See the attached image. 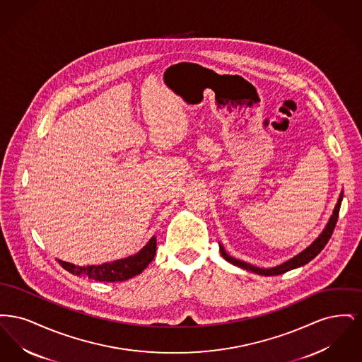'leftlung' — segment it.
I'll list each match as a JSON object with an SVG mask.
<instances>
[{
  "label": "left lung",
  "instance_id": "left-lung-1",
  "mask_svg": "<svg viewBox=\"0 0 362 362\" xmlns=\"http://www.w3.org/2000/svg\"><path fill=\"white\" fill-rule=\"evenodd\" d=\"M342 198H344V192L341 191L339 198H338V202H337V205L334 207L332 214H331L327 224L325 226V229L322 230V233H320L315 240L312 241L305 250H303L300 254H297L296 257H293V258L286 260V262H284V263H281V264H278V266L270 267V269H260V267L252 266V264H250V263H245V262H243V260L233 258V257H230L229 254H226L224 245L220 243L221 255H223V258H224L226 262H229V263H232V264H235V266H238V267H241V269H244V270H247V272L259 274V276H279V274H284V273H286V272H289V270H293V269L301 267V266L307 264L308 262H310L312 259L315 258V257L325 248V245H326L327 241L329 240V238H331V235H332V232H334L335 224H337V221H338V214H339V209H341V204H342Z\"/></svg>",
  "mask_w": 362,
  "mask_h": 362
}]
</instances>
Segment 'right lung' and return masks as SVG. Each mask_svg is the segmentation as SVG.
<instances>
[{
	"mask_svg": "<svg viewBox=\"0 0 362 362\" xmlns=\"http://www.w3.org/2000/svg\"><path fill=\"white\" fill-rule=\"evenodd\" d=\"M155 255L156 236H153L137 254L110 263H103L98 266H76L64 260L58 262L66 272L74 276H88L90 279L100 282H122L141 274L146 269V266L155 259Z\"/></svg>",
	"mask_w": 362,
	"mask_h": 362,
	"instance_id": "right-lung-1",
	"label": "right lung"
}]
</instances>
